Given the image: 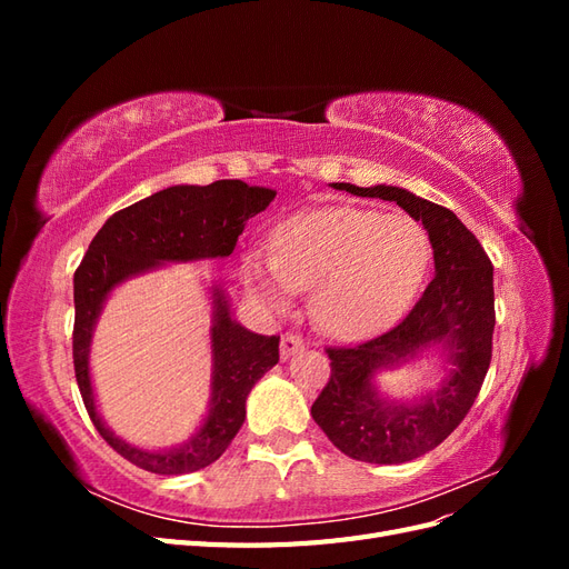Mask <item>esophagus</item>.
Returning a JSON list of instances; mask_svg holds the SVG:
<instances>
[{
	"mask_svg": "<svg viewBox=\"0 0 569 569\" xmlns=\"http://www.w3.org/2000/svg\"><path fill=\"white\" fill-rule=\"evenodd\" d=\"M303 349V337L297 332H284L280 339V356L287 360Z\"/></svg>",
	"mask_w": 569,
	"mask_h": 569,
	"instance_id": "obj_1",
	"label": "esophagus"
}]
</instances>
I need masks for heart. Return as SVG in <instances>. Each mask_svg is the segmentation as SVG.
<instances>
[{"label": "heart", "instance_id": "b5f03b06", "mask_svg": "<svg viewBox=\"0 0 569 569\" xmlns=\"http://www.w3.org/2000/svg\"><path fill=\"white\" fill-rule=\"evenodd\" d=\"M429 263L418 220L335 206L287 220L274 253H251L247 278L270 306L316 291V318L327 332L360 337L380 330L416 295Z\"/></svg>", "mask_w": 569, "mask_h": 569}]
</instances>
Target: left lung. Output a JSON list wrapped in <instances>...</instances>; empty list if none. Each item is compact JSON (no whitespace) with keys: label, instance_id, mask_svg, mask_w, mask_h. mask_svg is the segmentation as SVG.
Returning <instances> with one entry per match:
<instances>
[{"label":"left lung","instance_id":"1","mask_svg":"<svg viewBox=\"0 0 569 569\" xmlns=\"http://www.w3.org/2000/svg\"><path fill=\"white\" fill-rule=\"evenodd\" d=\"M332 187L396 201L410 218L422 220L435 249V278L399 325L353 347L325 349L332 372L311 406L313 420L341 453L399 465L437 449L477 399L491 363L493 266L479 239L446 206L401 187ZM432 342L452 349L450 380L425 402L385 405L371 387V372Z\"/></svg>","mask_w":569,"mask_h":569}]
</instances>
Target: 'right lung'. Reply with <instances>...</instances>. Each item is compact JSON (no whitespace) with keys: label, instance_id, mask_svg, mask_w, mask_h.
Returning <instances> with one entry per match:
<instances>
[{"label":"right lung","instance_id":"1","mask_svg":"<svg viewBox=\"0 0 569 569\" xmlns=\"http://www.w3.org/2000/svg\"><path fill=\"white\" fill-rule=\"evenodd\" d=\"M272 199V189L249 187L242 180L168 187L116 211L82 256L73 278V366L78 389L101 439L137 468L157 475H184L206 468L226 453L247 418L244 403L251 387L280 360V337L253 335L239 327L228 313V303L216 291V325L211 332L213 403L209 418L182 449L149 453L113 437L97 416L88 353L101 303L118 282L161 261L230 256L247 220L266 211Z\"/></svg>","mask_w":569,"mask_h":569}]
</instances>
